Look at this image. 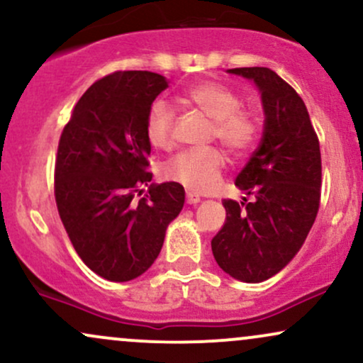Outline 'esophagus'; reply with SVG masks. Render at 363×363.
<instances>
[{"mask_svg":"<svg viewBox=\"0 0 363 363\" xmlns=\"http://www.w3.org/2000/svg\"><path fill=\"white\" fill-rule=\"evenodd\" d=\"M201 201V198L196 193H187L186 194V203L187 204H196V203H199Z\"/></svg>","mask_w":363,"mask_h":363,"instance_id":"esophagus-1","label":"esophagus"}]
</instances>
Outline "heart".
<instances>
[{"label":"heart","mask_w":363,"mask_h":363,"mask_svg":"<svg viewBox=\"0 0 363 363\" xmlns=\"http://www.w3.org/2000/svg\"><path fill=\"white\" fill-rule=\"evenodd\" d=\"M182 99L211 120L209 138H218L233 155H247L260 137V123L255 113L242 106L238 93L216 81H203L187 87ZM176 118L164 99L150 104L145 118V137L154 148L167 150L174 143ZM226 165L221 148L208 147L184 150L164 164L162 174L167 181L196 191L215 189Z\"/></svg>","instance_id":"b5f03b06"}]
</instances>
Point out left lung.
Here are the masks:
<instances>
[{"label":"left lung","mask_w":363,"mask_h":363,"mask_svg":"<svg viewBox=\"0 0 363 363\" xmlns=\"http://www.w3.org/2000/svg\"><path fill=\"white\" fill-rule=\"evenodd\" d=\"M262 93L265 123L259 148L238 174L252 201L223 199L226 221L211 240L221 269L243 282H262L292 260L316 220L321 199L320 140L306 104L267 67H237Z\"/></svg>","instance_id":"left-lung-1"}]
</instances>
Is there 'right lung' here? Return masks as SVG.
Returning a JSON list of instances; mask_svg holds the SVG:
<instances>
[{
  "label": "right lung",
  "instance_id": "right-lung-1",
  "mask_svg": "<svg viewBox=\"0 0 363 363\" xmlns=\"http://www.w3.org/2000/svg\"><path fill=\"white\" fill-rule=\"evenodd\" d=\"M167 87L164 76L116 71L89 86L72 108L55 155L54 194L74 250L93 272L126 282L159 257L167 225L184 206L177 182L148 185L145 118Z\"/></svg>",
  "mask_w": 363,
  "mask_h": 363
}]
</instances>
